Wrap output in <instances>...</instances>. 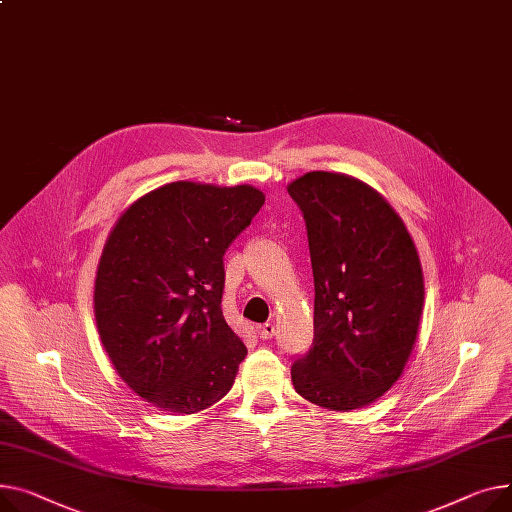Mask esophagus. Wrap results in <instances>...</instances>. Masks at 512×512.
I'll use <instances>...</instances> for the list:
<instances>
[{
  "instance_id": "1",
  "label": "esophagus",
  "mask_w": 512,
  "mask_h": 512,
  "mask_svg": "<svg viewBox=\"0 0 512 512\" xmlns=\"http://www.w3.org/2000/svg\"><path fill=\"white\" fill-rule=\"evenodd\" d=\"M276 333V325L274 323H263V325H257V335L261 339H271Z\"/></svg>"
}]
</instances>
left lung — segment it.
Masks as SVG:
<instances>
[{
    "label": "left lung",
    "instance_id": "obj_1",
    "mask_svg": "<svg viewBox=\"0 0 512 512\" xmlns=\"http://www.w3.org/2000/svg\"><path fill=\"white\" fill-rule=\"evenodd\" d=\"M309 236L315 335L292 364L294 389L348 412L381 397L412 354L424 278L410 232L358 179L306 173L288 185Z\"/></svg>",
    "mask_w": 512,
    "mask_h": 512
}]
</instances>
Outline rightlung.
Here are the masks:
<instances>
[{
    "mask_svg": "<svg viewBox=\"0 0 512 512\" xmlns=\"http://www.w3.org/2000/svg\"><path fill=\"white\" fill-rule=\"evenodd\" d=\"M265 203L249 185L168 183L125 210L102 251L94 315L119 377L162 412L232 387L247 348L222 315L224 253Z\"/></svg>",
    "mask_w": 512,
    "mask_h": 512,
    "instance_id": "1",
    "label": "right lung"
}]
</instances>
